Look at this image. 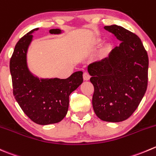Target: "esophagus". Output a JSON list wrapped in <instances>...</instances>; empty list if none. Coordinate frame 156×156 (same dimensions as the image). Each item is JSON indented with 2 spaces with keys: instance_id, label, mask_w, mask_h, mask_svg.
<instances>
[{
  "instance_id": "esophagus-1",
  "label": "esophagus",
  "mask_w": 156,
  "mask_h": 156,
  "mask_svg": "<svg viewBox=\"0 0 156 156\" xmlns=\"http://www.w3.org/2000/svg\"><path fill=\"white\" fill-rule=\"evenodd\" d=\"M83 78H84V80H85V81H87V80L90 79V75H89L88 72H84V73H83Z\"/></svg>"
}]
</instances>
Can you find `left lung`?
I'll use <instances>...</instances> for the list:
<instances>
[{
	"instance_id": "obj_1",
	"label": "left lung",
	"mask_w": 156,
	"mask_h": 156,
	"mask_svg": "<svg viewBox=\"0 0 156 156\" xmlns=\"http://www.w3.org/2000/svg\"><path fill=\"white\" fill-rule=\"evenodd\" d=\"M104 29L121 43L108 57L87 66L94 87L92 104L101 120L117 123L129 118L146 93L149 58L135 33L117 25Z\"/></svg>"
}]
</instances>
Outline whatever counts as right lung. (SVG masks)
I'll list each match as a JSON object with an SVG mask.
<instances>
[{
	"instance_id": "obj_1",
	"label": "right lung",
	"mask_w": 156,
	"mask_h": 156,
	"mask_svg": "<svg viewBox=\"0 0 156 156\" xmlns=\"http://www.w3.org/2000/svg\"><path fill=\"white\" fill-rule=\"evenodd\" d=\"M36 28L17 42L10 61L13 93L23 111L34 123L40 125L56 123L67 114L69 95L83 82V72H74L66 79L39 78L27 66V54ZM60 34L59 29L49 30Z\"/></svg>"
}]
</instances>
